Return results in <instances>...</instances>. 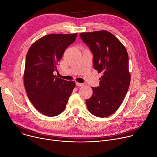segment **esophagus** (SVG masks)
Returning a JSON list of instances; mask_svg holds the SVG:
<instances>
[{
  "instance_id": "esophagus-1",
  "label": "esophagus",
  "mask_w": 157,
  "mask_h": 157,
  "mask_svg": "<svg viewBox=\"0 0 157 157\" xmlns=\"http://www.w3.org/2000/svg\"><path fill=\"white\" fill-rule=\"evenodd\" d=\"M76 85L77 86L81 87V86H83V84H82V83H79V82H76Z\"/></svg>"
}]
</instances>
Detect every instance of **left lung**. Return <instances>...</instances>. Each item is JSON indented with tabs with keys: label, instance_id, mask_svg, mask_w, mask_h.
<instances>
[{
	"label": "left lung",
	"instance_id": "obj_1",
	"mask_svg": "<svg viewBox=\"0 0 157 157\" xmlns=\"http://www.w3.org/2000/svg\"><path fill=\"white\" fill-rule=\"evenodd\" d=\"M81 40L93 54L94 68L102 73L99 86L86 101L88 110L94 116L106 117L121 105L130 82L128 56L123 44L106 30L81 33Z\"/></svg>",
	"mask_w": 157,
	"mask_h": 157
}]
</instances>
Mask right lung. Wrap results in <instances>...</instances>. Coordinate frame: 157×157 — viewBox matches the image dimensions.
<instances>
[{"mask_svg":"<svg viewBox=\"0 0 157 157\" xmlns=\"http://www.w3.org/2000/svg\"><path fill=\"white\" fill-rule=\"evenodd\" d=\"M77 35H47L33 43L27 52L24 86L30 101L43 115L53 117L61 114L75 87L74 81L62 79L53 72Z\"/></svg>","mask_w":157,"mask_h":157,"instance_id":"right-lung-1","label":"right lung"}]
</instances>
